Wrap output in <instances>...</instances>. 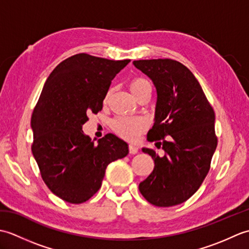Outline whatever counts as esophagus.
I'll use <instances>...</instances> for the list:
<instances>
[{
  "mask_svg": "<svg viewBox=\"0 0 249 249\" xmlns=\"http://www.w3.org/2000/svg\"><path fill=\"white\" fill-rule=\"evenodd\" d=\"M138 151H139L138 146L133 145V144L129 145V153H130V154H137V153H138Z\"/></svg>",
  "mask_w": 249,
  "mask_h": 249,
  "instance_id": "esophagus-1",
  "label": "esophagus"
}]
</instances>
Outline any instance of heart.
Segmentation results:
<instances>
[{"instance_id": "obj_1", "label": "heart", "mask_w": 249, "mask_h": 249, "mask_svg": "<svg viewBox=\"0 0 249 249\" xmlns=\"http://www.w3.org/2000/svg\"><path fill=\"white\" fill-rule=\"evenodd\" d=\"M129 89L131 94L137 98L140 94L151 89L150 82L143 78H135L129 83ZM112 129L122 138L128 141H135L138 139L139 135L146 127L143 119L138 116H120L112 121Z\"/></svg>"}]
</instances>
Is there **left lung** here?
Wrapping results in <instances>:
<instances>
[{
	"instance_id": "left-lung-1",
	"label": "left lung",
	"mask_w": 249,
	"mask_h": 249,
	"mask_svg": "<svg viewBox=\"0 0 249 249\" xmlns=\"http://www.w3.org/2000/svg\"><path fill=\"white\" fill-rule=\"evenodd\" d=\"M133 64L156 89L154 125L147 140L165 154L142 147L154 170L139 184L141 195L160 208L181 204L197 192L210 170L217 146L215 113L198 80L186 66L170 59L139 60Z\"/></svg>"
}]
</instances>
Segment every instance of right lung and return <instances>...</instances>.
<instances>
[{
	"instance_id": "1",
	"label": "right lung",
	"mask_w": 249,
	"mask_h": 249,
	"mask_svg": "<svg viewBox=\"0 0 249 249\" xmlns=\"http://www.w3.org/2000/svg\"><path fill=\"white\" fill-rule=\"evenodd\" d=\"M129 62L79 53L46 80L31 119L32 153L47 186L66 202H86L102 186L109 163L128 154L119 137L108 134L95 144L82 126L103 109L111 81Z\"/></svg>"
}]
</instances>
